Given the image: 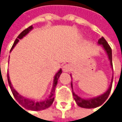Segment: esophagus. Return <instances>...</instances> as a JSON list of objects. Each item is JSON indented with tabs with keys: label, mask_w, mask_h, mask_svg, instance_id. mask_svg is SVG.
<instances>
[{
	"label": "esophagus",
	"mask_w": 122,
	"mask_h": 122,
	"mask_svg": "<svg viewBox=\"0 0 122 122\" xmlns=\"http://www.w3.org/2000/svg\"><path fill=\"white\" fill-rule=\"evenodd\" d=\"M62 70L63 72H69L71 70V66L70 64H66L63 66V67L62 68Z\"/></svg>",
	"instance_id": "obj_1"
}]
</instances>
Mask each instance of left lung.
<instances>
[{"label":"left lung","instance_id":"1","mask_svg":"<svg viewBox=\"0 0 122 122\" xmlns=\"http://www.w3.org/2000/svg\"><path fill=\"white\" fill-rule=\"evenodd\" d=\"M99 45H101L102 47L103 48V49L105 50V53L107 55L108 59L110 61V66L111 68L113 70V67H112V49L110 46V45L108 44V43L107 42V41L105 39V38L102 37L100 39H98L97 41ZM71 79H72V76L71 75ZM112 82H113V73H112V80H111V83L110 85L108 87V89L107 90V91H105L103 94L94 97H91V98H83L80 96H78V95H76L74 92H73V81H71V88H72V92H73V98L76 102V104L83 108H86V109H91V108H95L97 107H100V105H102L107 99V97H109V95L112 89Z\"/></svg>","mask_w":122,"mask_h":122}]
</instances>
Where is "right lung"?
<instances>
[{"instance_id": "right-lung-1", "label": "right lung", "mask_w": 122, "mask_h": 122, "mask_svg": "<svg viewBox=\"0 0 122 122\" xmlns=\"http://www.w3.org/2000/svg\"><path fill=\"white\" fill-rule=\"evenodd\" d=\"M33 30V27L32 25L29 27L27 29L25 30L24 31H22L19 35L18 37H17V39H15L13 45H12V48H11V50L10 51H12V49H14V47L16 46V44L19 42V40L20 39H22L23 37H25L31 30ZM62 73V71H61V68H60L58 72L55 74L54 77V81H53V85H52V88H51V92L49 95L48 97H46L45 100H41V101H37V100H34L32 99H30V98H28L27 97H25L22 95H20L12 86V83L10 82V76H9V74L8 73V84L9 86L11 89V91L12 92V95L13 96L15 97V98L16 99V100L19 102V104L23 107L24 108H25L26 110H33V111H40V110H45L48 107H49L54 100V92H55V88H56V86L58 83V80H59V78ZM17 103V102H16ZM18 105V104H17ZM20 106V105H19ZM22 108V107H21ZM24 110V109H23Z\"/></svg>"}]
</instances>
